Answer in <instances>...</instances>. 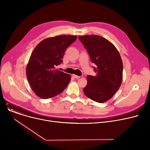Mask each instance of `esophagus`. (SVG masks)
<instances>
[{
    "label": "esophagus",
    "mask_w": 150,
    "mask_h": 150,
    "mask_svg": "<svg viewBox=\"0 0 150 150\" xmlns=\"http://www.w3.org/2000/svg\"><path fill=\"white\" fill-rule=\"evenodd\" d=\"M72 76L74 78H76V79H78V78H80V76H78V75H76L75 74L72 75Z\"/></svg>",
    "instance_id": "esophagus-1"
}]
</instances>
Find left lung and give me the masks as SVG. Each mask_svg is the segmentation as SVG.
Segmentation results:
<instances>
[{
  "mask_svg": "<svg viewBox=\"0 0 150 150\" xmlns=\"http://www.w3.org/2000/svg\"><path fill=\"white\" fill-rule=\"evenodd\" d=\"M89 53L96 76L88 75L83 89L88 98L98 103L111 98L119 89L123 78V62L119 51L106 39L98 35L78 36Z\"/></svg>",
  "mask_w": 150,
  "mask_h": 150,
  "instance_id": "obj_1",
  "label": "left lung"
}]
</instances>
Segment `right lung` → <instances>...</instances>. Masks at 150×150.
I'll list each match as a JSON object with an SVG mask.
<instances>
[{
	"label": "right lung",
	"mask_w": 150,
	"mask_h": 150,
	"mask_svg": "<svg viewBox=\"0 0 150 150\" xmlns=\"http://www.w3.org/2000/svg\"><path fill=\"white\" fill-rule=\"evenodd\" d=\"M76 36L59 35L46 38L31 53L26 68L28 81L36 95L44 99L59 95L70 81L71 76L56 69L67 47Z\"/></svg>",
	"instance_id": "obj_1"
}]
</instances>
